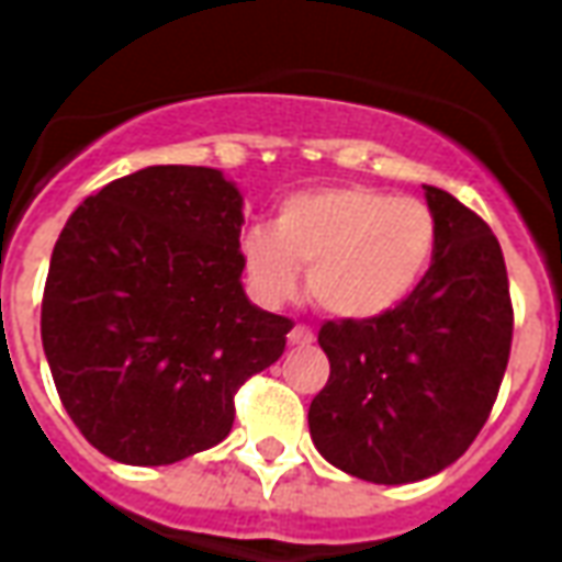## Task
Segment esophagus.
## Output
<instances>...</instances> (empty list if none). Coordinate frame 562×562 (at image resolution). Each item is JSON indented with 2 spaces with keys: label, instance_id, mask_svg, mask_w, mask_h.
<instances>
[{
  "label": "esophagus",
  "instance_id": "obj_1",
  "mask_svg": "<svg viewBox=\"0 0 562 562\" xmlns=\"http://www.w3.org/2000/svg\"><path fill=\"white\" fill-rule=\"evenodd\" d=\"M313 340H316V334H313L310 325H294V328L289 330V342H292V346H310Z\"/></svg>",
  "mask_w": 562,
  "mask_h": 562
}]
</instances>
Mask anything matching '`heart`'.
I'll return each mask as SVG.
<instances>
[{"mask_svg": "<svg viewBox=\"0 0 562 562\" xmlns=\"http://www.w3.org/2000/svg\"><path fill=\"white\" fill-rule=\"evenodd\" d=\"M439 225L418 198L370 186H330L282 201L273 228L244 234L249 282L289 301L306 268L310 297L337 318H376L401 306L434 265Z\"/></svg>", "mask_w": 562, "mask_h": 562, "instance_id": "obj_1", "label": "heart"}]
</instances>
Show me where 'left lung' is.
<instances>
[{"label":"left lung","instance_id":"1","mask_svg":"<svg viewBox=\"0 0 562 562\" xmlns=\"http://www.w3.org/2000/svg\"><path fill=\"white\" fill-rule=\"evenodd\" d=\"M439 225L434 265L401 306L318 330L330 361L310 403L322 458L355 479L409 484L451 467L494 409L512 352L506 261L491 225L424 186Z\"/></svg>","mask_w":562,"mask_h":562}]
</instances>
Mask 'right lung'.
Here are the masks:
<instances>
[{
  "mask_svg": "<svg viewBox=\"0 0 562 562\" xmlns=\"http://www.w3.org/2000/svg\"><path fill=\"white\" fill-rule=\"evenodd\" d=\"M244 198L216 168L153 165L68 216L42 297L59 401L87 442L165 467L232 434L234 394L285 349L292 318L240 285Z\"/></svg>",
  "mask_w": 562,
  "mask_h": 562,
  "instance_id": "add662e5",
  "label": "right lung"
}]
</instances>
